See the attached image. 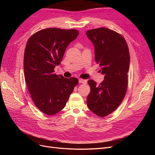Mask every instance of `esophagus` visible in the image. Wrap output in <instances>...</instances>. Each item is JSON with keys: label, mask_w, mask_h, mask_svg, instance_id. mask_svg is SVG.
<instances>
[{"label": "esophagus", "mask_w": 155, "mask_h": 155, "mask_svg": "<svg viewBox=\"0 0 155 155\" xmlns=\"http://www.w3.org/2000/svg\"><path fill=\"white\" fill-rule=\"evenodd\" d=\"M87 80H85V79H79V83H83V84H85L87 83Z\"/></svg>", "instance_id": "esophagus-1"}]
</instances>
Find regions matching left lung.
Returning <instances> with one entry per match:
<instances>
[{
	"label": "left lung",
	"mask_w": 155,
	"mask_h": 155,
	"mask_svg": "<svg viewBox=\"0 0 155 155\" xmlns=\"http://www.w3.org/2000/svg\"><path fill=\"white\" fill-rule=\"evenodd\" d=\"M86 34L94 46L96 62L105 76L100 85L88 81L91 92L87 106L97 116L105 117L118 107L125 96L130 65L128 46L122 35L106 28L88 30Z\"/></svg>",
	"instance_id": "obj_1"
}]
</instances>
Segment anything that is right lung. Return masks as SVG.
Instances as JSON below:
<instances>
[{"label":"right lung","instance_id":"right-lung-1","mask_svg":"<svg viewBox=\"0 0 155 155\" xmlns=\"http://www.w3.org/2000/svg\"><path fill=\"white\" fill-rule=\"evenodd\" d=\"M77 30L50 28L32 35L24 55V73L28 89L35 106L47 115L58 113L66 105L78 79L56 75L68 45L77 38Z\"/></svg>","mask_w":155,"mask_h":155}]
</instances>
